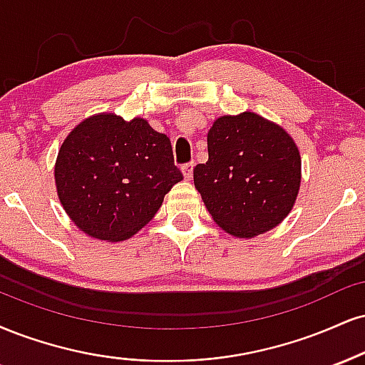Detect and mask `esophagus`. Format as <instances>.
Masks as SVG:
<instances>
[{"label":"esophagus","instance_id":"obj_1","mask_svg":"<svg viewBox=\"0 0 365 365\" xmlns=\"http://www.w3.org/2000/svg\"><path fill=\"white\" fill-rule=\"evenodd\" d=\"M194 166H195L194 161H190V163H185V165L182 166L183 177H185L187 180H190V178H192V171H194Z\"/></svg>","mask_w":365,"mask_h":365}]
</instances>
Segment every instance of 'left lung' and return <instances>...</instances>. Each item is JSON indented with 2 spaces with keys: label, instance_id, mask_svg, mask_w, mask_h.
Masks as SVG:
<instances>
[{
  "label": "left lung",
  "instance_id": "1",
  "mask_svg": "<svg viewBox=\"0 0 365 365\" xmlns=\"http://www.w3.org/2000/svg\"><path fill=\"white\" fill-rule=\"evenodd\" d=\"M207 151L194 183L222 230L252 238L287 216L299 192L301 156L284 129L253 112L225 115L210 127Z\"/></svg>",
  "mask_w": 365,
  "mask_h": 365
}]
</instances>
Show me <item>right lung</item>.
<instances>
[{"label": "right lung", "instance_id": "1", "mask_svg": "<svg viewBox=\"0 0 365 365\" xmlns=\"http://www.w3.org/2000/svg\"><path fill=\"white\" fill-rule=\"evenodd\" d=\"M180 180L170 139L144 118H86L57 155L61 204L81 231L105 241L127 240L148 225Z\"/></svg>", "mask_w": 365, "mask_h": 365}]
</instances>
